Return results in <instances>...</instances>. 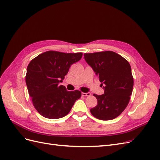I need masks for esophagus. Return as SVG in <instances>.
Returning a JSON list of instances; mask_svg holds the SVG:
<instances>
[{
  "instance_id": "esophagus-1",
  "label": "esophagus",
  "mask_w": 160,
  "mask_h": 160,
  "mask_svg": "<svg viewBox=\"0 0 160 160\" xmlns=\"http://www.w3.org/2000/svg\"><path fill=\"white\" fill-rule=\"evenodd\" d=\"M81 94H82V95L85 96V97H88V96H90L91 95V93H89V92H88V93H82Z\"/></svg>"
}]
</instances>
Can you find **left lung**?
I'll return each instance as SVG.
<instances>
[{"instance_id": "obj_1", "label": "left lung", "mask_w": 160, "mask_h": 160, "mask_svg": "<svg viewBox=\"0 0 160 160\" xmlns=\"http://www.w3.org/2000/svg\"><path fill=\"white\" fill-rule=\"evenodd\" d=\"M85 60L99 76L103 95L93 94L98 105L91 109L100 120L116 118L126 108L132 93L133 78L128 61L113 51L85 53Z\"/></svg>"}]
</instances>
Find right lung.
Wrapping results in <instances>:
<instances>
[{
    "instance_id": "right-lung-1",
    "label": "right lung",
    "mask_w": 160,
    "mask_h": 160,
    "mask_svg": "<svg viewBox=\"0 0 160 160\" xmlns=\"http://www.w3.org/2000/svg\"><path fill=\"white\" fill-rule=\"evenodd\" d=\"M81 52L65 53L47 51L28 64L25 77L28 94L34 107L48 119H59L69 113L75 101L81 98L78 91H68L59 85L72 64L79 61Z\"/></svg>"
}]
</instances>
